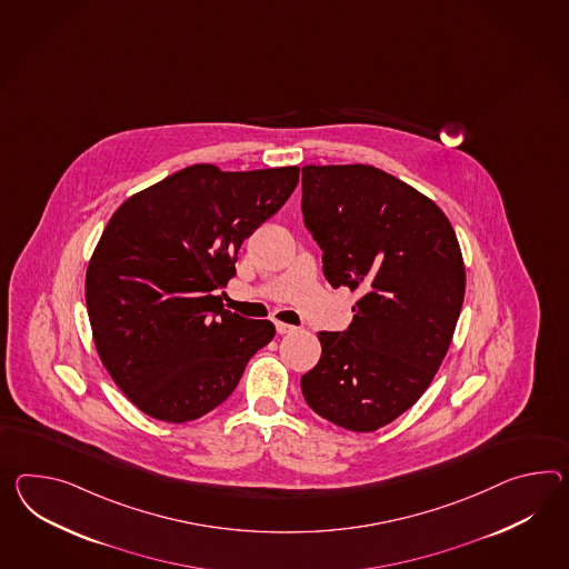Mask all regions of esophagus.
I'll return each instance as SVG.
<instances>
[{
    "label": "esophagus",
    "instance_id": "esophagus-1",
    "mask_svg": "<svg viewBox=\"0 0 569 569\" xmlns=\"http://www.w3.org/2000/svg\"><path fill=\"white\" fill-rule=\"evenodd\" d=\"M276 329H278L279 335L293 333L296 331V327H291V325H286V322H276Z\"/></svg>",
    "mask_w": 569,
    "mask_h": 569
}]
</instances>
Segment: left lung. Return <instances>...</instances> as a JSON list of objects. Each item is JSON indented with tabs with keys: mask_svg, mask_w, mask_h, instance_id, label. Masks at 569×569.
I'll return each instance as SVG.
<instances>
[{
	"mask_svg": "<svg viewBox=\"0 0 569 569\" xmlns=\"http://www.w3.org/2000/svg\"><path fill=\"white\" fill-rule=\"evenodd\" d=\"M306 228L333 286L358 291L343 333L300 380L310 409L335 426L375 431L430 387L457 329L465 263L430 197L368 164L302 168Z\"/></svg>",
	"mask_w": 569,
	"mask_h": 569,
	"instance_id": "1",
	"label": "left lung"
}]
</instances>
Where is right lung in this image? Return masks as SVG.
<instances>
[{
    "label": "right lung",
    "instance_id": "1",
    "mask_svg": "<svg viewBox=\"0 0 569 569\" xmlns=\"http://www.w3.org/2000/svg\"><path fill=\"white\" fill-rule=\"evenodd\" d=\"M300 168L193 164L131 194L86 271L98 356L146 416L184 423L222 405L276 327L226 310L240 244L290 199Z\"/></svg>",
    "mask_w": 569,
    "mask_h": 569
}]
</instances>
